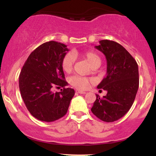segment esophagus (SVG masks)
Masks as SVG:
<instances>
[{"instance_id": "1", "label": "esophagus", "mask_w": 156, "mask_h": 156, "mask_svg": "<svg viewBox=\"0 0 156 156\" xmlns=\"http://www.w3.org/2000/svg\"><path fill=\"white\" fill-rule=\"evenodd\" d=\"M76 92L78 93V94H86L85 92H83V91H80V90H76Z\"/></svg>"}]
</instances>
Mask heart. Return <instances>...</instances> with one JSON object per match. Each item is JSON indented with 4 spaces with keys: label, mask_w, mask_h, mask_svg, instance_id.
Masks as SVG:
<instances>
[{
    "label": "heart",
    "mask_w": 156,
    "mask_h": 156,
    "mask_svg": "<svg viewBox=\"0 0 156 156\" xmlns=\"http://www.w3.org/2000/svg\"><path fill=\"white\" fill-rule=\"evenodd\" d=\"M78 55L77 51H73V54L67 53L63 57L62 60V69L65 73H70L73 70V65L75 63V55ZM82 57L89 64L91 67H93L96 65H101V58L98 53L94 51H86L81 54ZM91 80L86 77L80 76H73L69 78V83L76 88L85 90L89 87L91 83Z\"/></svg>",
    "instance_id": "b5f03b06"
}]
</instances>
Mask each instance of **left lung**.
<instances>
[{
	"label": "left lung",
	"mask_w": 156,
	"mask_h": 156,
	"mask_svg": "<svg viewBox=\"0 0 156 156\" xmlns=\"http://www.w3.org/2000/svg\"><path fill=\"white\" fill-rule=\"evenodd\" d=\"M95 46L105 55L106 76L98 89L107 91V94L97 98L91 111L102 121L112 122L122 117L133 105L139 89L138 64L124 47L114 41H100ZM101 91V90H100Z\"/></svg>",
	"instance_id": "obj_1"
}]
</instances>
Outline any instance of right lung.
<instances>
[{
    "label": "right lung",
    "instance_id": "add662e5",
    "mask_svg": "<svg viewBox=\"0 0 156 156\" xmlns=\"http://www.w3.org/2000/svg\"><path fill=\"white\" fill-rule=\"evenodd\" d=\"M69 51L67 45L50 41L37 48L25 62L19 76V88L24 103L33 117L53 122L67 114L75 94L67 85L62 60ZM55 87L61 92H53Z\"/></svg>",
    "mask_w": 156,
    "mask_h": 156
}]
</instances>
